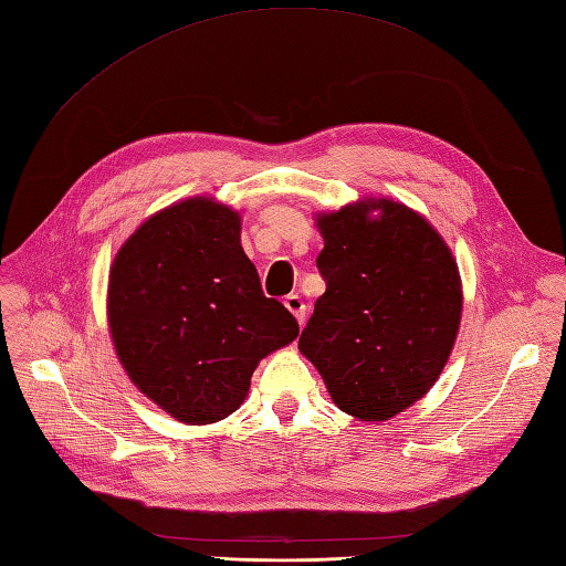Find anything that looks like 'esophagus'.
Here are the masks:
<instances>
[{
    "instance_id": "esophagus-1",
    "label": "esophagus",
    "mask_w": 566,
    "mask_h": 566,
    "mask_svg": "<svg viewBox=\"0 0 566 566\" xmlns=\"http://www.w3.org/2000/svg\"><path fill=\"white\" fill-rule=\"evenodd\" d=\"M284 306L292 311L296 321L303 325V321H306V303H303V298L298 294H289L284 298Z\"/></svg>"
}]
</instances>
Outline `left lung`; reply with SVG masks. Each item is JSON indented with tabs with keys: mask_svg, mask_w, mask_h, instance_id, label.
<instances>
[{
	"mask_svg": "<svg viewBox=\"0 0 566 566\" xmlns=\"http://www.w3.org/2000/svg\"><path fill=\"white\" fill-rule=\"evenodd\" d=\"M317 227L327 289L298 349L342 411L387 421L440 378L461 321L459 268L438 231L395 200L346 206Z\"/></svg>",
	"mask_w": 566,
	"mask_h": 566,
	"instance_id": "8db88e82",
	"label": "left lung"
}]
</instances>
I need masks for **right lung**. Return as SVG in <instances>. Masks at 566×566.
Returning a JSON list of instances; mask_svg holds the SVG:
<instances>
[{
	"label": "right lung",
	"mask_w": 566,
	"mask_h": 566,
	"mask_svg": "<svg viewBox=\"0 0 566 566\" xmlns=\"http://www.w3.org/2000/svg\"><path fill=\"white\" fill-rule=\"evenodd\" d=\"M239 214L191 198L153 214L109 272L107 313L128 378L188 426L234 413L260 358L298 337L241 249Z\"/></svg>",
	"instance_id": "1"
}]
</instances>
